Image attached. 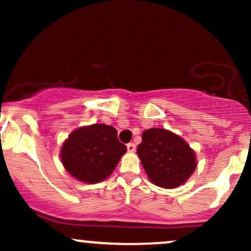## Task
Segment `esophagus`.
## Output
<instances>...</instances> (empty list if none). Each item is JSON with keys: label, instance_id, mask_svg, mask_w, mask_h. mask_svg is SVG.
<instances>
[{"label": "esophagus", "instance_id": "obj_1", "mask_svg": "<svg viewBox=\"0 0 251 251\" xmlns=\"http://www.w3.org/2000/svg\"><path fill=\"white\" fill-rule=\"evenodd\" d=\"M127 151L128 152H131V153H133V152L135 151V145H134V144H128V145H127Z\"/></svg>", "mask_w": 251, "mask_h": 251}]
</instances>
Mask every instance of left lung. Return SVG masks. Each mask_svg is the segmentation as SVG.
<instances>
[{"instance_id": "1", "label": "left lung", "mask_w": 251, "mask_h": 251, "mask_svg": "<svg viewBox=\"0 0 251 251\" xmlns=\"http://www.w3.org/2000/svg\"><path fill=\"white\" fill-rule=\"evenodd\" d=\"M142 138L137 153L154 185L178 188L191 177L197 168L196 153L180 135L152 127L144 131Z\"/></svg>"}]
</instances>
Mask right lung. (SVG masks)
<instances>
[{"label":"right lung","mask_w":251,"mask_h":251,"mask_svg":"<svg viewBox=\"0 0 251 251\" xmlns=\"http://www.w3.org/2000/svg\"><path fill=\"white\" fill-rule=\"evenodd\" d=\"M127 149L118 140L117 129L93 124L74 129L65 140L60 158L66 171L86 184L109 177Z\"/></svg>","instance_id":"add662e5"}]
</instances>
